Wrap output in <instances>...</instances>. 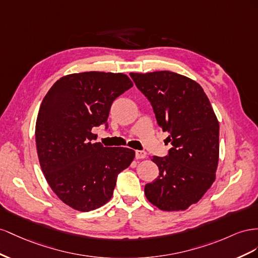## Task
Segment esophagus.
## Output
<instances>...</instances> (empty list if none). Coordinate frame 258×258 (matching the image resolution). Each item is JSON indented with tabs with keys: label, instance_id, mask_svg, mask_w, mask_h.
Wrapping results in <instances>:
<instances>
[{
	"label": "esophagus",
	"instance_id": "1",
	"mask_svg": "<svg viewBox=\"0 0 258 258\" xmlns=\"http://www.w3.org/2000/svg\"><path fill=\"white\" fill-rule=\"evenodd\" d=\"M135 157H136V159H145L147 157V153L143 150H136Z\"/></svg>",
	"mask_w": 258,
	"mask_h": 258
}]
</instances>
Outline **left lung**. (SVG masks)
<instances>
[{
    "instance_id": "left-lung-1",
    "label": "left lung",
    "mask_w": 258,
    "mask_h": 258,
    "mask_svg": "<svg viewBox=\"0 0 258 258\" xmlns=\"http://www.w3.org/2000/svg\"><path fill=\"white\" fill-rule=\"evenodd\" d=\"M152 106L172 148L153 156L159 176L145 186L149 202L162 211L186 210L198 202L215 179L219 123L203 88L171 71L130 73Z\"/></svg>"
}]
</instances>
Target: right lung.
I'll use <instances>...</instances> for the list:
<instances>
[{
    "label": "right lung",
    "instance_id": "add662e5",
    "mask_svg": "<svg viewBox=\"0 0 258 258\" xmlns=\"http://www.w3.org/2000/svg\"><path fill=\"white\" fill-rule=\"evenodd\" d=\"M133 86L123 73L90 71L66 76L50 87L36 119L39 161L50 188L72 209L88 212L106 204L117 175L135 151L94 143L95 126L105 124L114 99Z\"/></svg>",
    "mask_w": 258,
    "mask_h": 258
}]
</instances>
